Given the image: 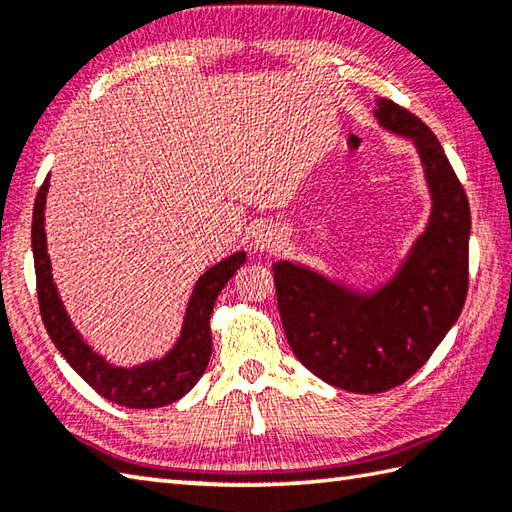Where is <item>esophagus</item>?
I'll return each mask as SVG.
<instances>
[{"mask_svg": "<svg viewBox=\"0 0 512 512\" xmlns=\"http://www.w3.org/2000/svg\"><path fill=\"white\" fill-rule=\"evenodd\" d=\"M275 246H277V237H273L270 233L257 235V248L259 250H273Z\"/></svg>", "mask_w": 512, "mask_h": 512, "instance_id": "34e87169", "label": "esophagus"}]
</instances>
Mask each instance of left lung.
<instances>
[{
  "mask_svg": "<svg viewBox=\"0 0 512 512\" xmlns=\"http://www.w3.org/2000/svg\"><path fill=\"white\" fill-rule=\"evenodd\" d=\"M378 123L413 138L433 213L400 273L374 295H356L312 270L277 262V306L303 367L354 394L405 383L458 321L469 290L471 206L436 134L416 114L376 99Z\"/></svg>",
  "mask_w": 512,
  "mask_h": 512,
  "instance_id": "obj_1",
  "label": "left lung"
}]
</instances>
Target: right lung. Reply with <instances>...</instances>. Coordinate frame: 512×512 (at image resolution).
<instances>
[{"instance_id": "add662e5", "label": "right lung", "mask_w": 512, "mask_h": 512, "mask_svg": "<svg viewBox=\"0 0 512 512\" xmlns=\"http://www.w3.org/2000/svg\"><path fill=\"white\" fill-rule=\"evenodd\" d=\"M48 178L43 180L32 211V255H35L37 299L41 319L52 343L65 356V361L88 383L96 394L112 400L121 407L154 409L165 407L182 398L198 383L211 358V312L220 290L235 275V270L246 262L244 253L226 257L224 262L198 279L184 317V328L176 347L160 361L138 367H114L92 352L72 328L59 299L57 286L50 273V255L46 246V228H43V209H46Z\"/></svg>"}]
</instances>
